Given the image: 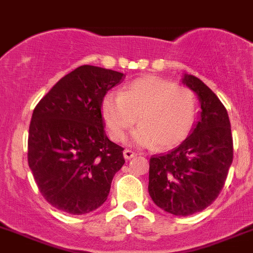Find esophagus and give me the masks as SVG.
Instances as JSON below:
<instances>
[{"instance_id": "esophagus-1", "label": "esophagus", "mask_w": 253, "mask_h": 253, "mask_svg": "<svg viewBox=\"0 0 253 253\" xmlns=\"http://www.w3.org/2000/svg\"><path fill=\"white\" fill-rule=\"evenodd\" d=\"M123 155H124V158H126V160H130V158L135 157L137 153L134 152V151H131V150H124Z\"/></svg>"}]
</instances>
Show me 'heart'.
<instances>
[{
    "instance_id": "b5f03b06",
    "label": "heart",
    "mask_w": 253,
    "mask_h": 253,
    "mask_svg": "<svg viewBox=\"0 0 253 253\" xmlns=\"http://www.w3.org/2000/svg\"><path fill=\"white\" fill-rule=\"evenodd\" d=\"M197 111V97L190 88L153 75L134 80L122 93H107L101 105L105 126L114 141H122L139 119L130 140L141 147L180 144L196 123Z\"/></svg>"
}]
</instances>
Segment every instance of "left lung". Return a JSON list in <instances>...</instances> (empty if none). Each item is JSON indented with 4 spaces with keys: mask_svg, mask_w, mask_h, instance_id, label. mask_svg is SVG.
<instances>
[{
    "mask_svg": "<svg viewBox=\"0 0 253 253\" xmlns=\"http://www.w3.org/2000/svg\"><path fill=\"white\" fill-rule=\"evenodd\" d=\"M183 83L199 98V122L178 147L150 158L148 175L152 201L179 217L201 212L217 199L234 155L230 121L219 98L194 75L184 74Z\"/></svg>",
    "mask_w": 253,
    "mask_h": 253,
    "instance_id": "obj_1",
    "label": "left lung"
}]
</instances>
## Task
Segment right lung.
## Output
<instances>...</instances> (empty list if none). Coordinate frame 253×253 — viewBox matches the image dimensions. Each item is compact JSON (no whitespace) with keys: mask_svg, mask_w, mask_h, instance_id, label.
Listing matches in <instances>:
<instances>
[{"mask_svg":"<svg viewBox=\"0 0 253 253\" xmlns=\"http://www.w3.org/2000/svg\"><path fill=\"white\" fill-rule=\"evenodd\" d=\"M123 73L82 66L64 75L36 105L28 163L43 199L69 214H85L107 200L124 148L108 139L101 113Z\"/></svg>","mask_w":253,"mask_h":253,"instance_id":"add662e5","label":"right lung"}]
</instances>
